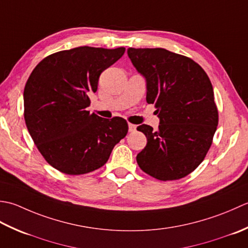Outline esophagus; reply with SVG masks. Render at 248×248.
I'll return each mask as SVG.
<instances>
[{
    "label": "esophagus",
    "instance_id": "1",
    "mask_svg": "<svg viewBox=\"0 0 248 248\" xmlns=\"http://www.w3.org/2000/svg\"><path fill=\"white\" fill-rule=\"evenodd\" d=\"M136 128H137V126H136L135 124H128V130L130 131V133H133V131L136 130Z\"/></svg>",
    "mask_w": 248,
    "mask_h": 248
}]
</instances>
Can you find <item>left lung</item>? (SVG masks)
<instances>
[{"label": "left lung", "instance_id": "8db88e82", "mask_svg": "<svg viewBox=\"0 0 248 248\" xmlns=\"http://www.w3.org/2000/svg\"><path fill=\"white\" fill-rule=\"evenodd\" d=\"M146 82V103L155 104L157 130L142 124L145 148L137 155L141 170L160 181L184 178L204 159L218 124L213 87L193 60L163 48L127 49Z\"/></svg>", "mask_w": 248, "mask_h": 248}]
</instances>
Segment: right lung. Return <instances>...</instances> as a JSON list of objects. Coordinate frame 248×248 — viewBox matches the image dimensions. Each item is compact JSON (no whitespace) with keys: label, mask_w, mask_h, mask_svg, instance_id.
Wrapping results in <instances>:
<instances>
[{"label":"right lung","mask_w":248,"mask_h":248,"mask_svg":"<svg viewBox=\"0 0 248 248\" xmlns=\"http://www.w3.org/2000/svg\"><path fill=\"white\" fill-rule=\"evenodd\" d=\"M124 52V47L64 50L45 58L30 75L23 92L25 124L40 154L61 172L78 175L100 168L127 134L124 119L87 110L100 74Z\"/></svg>","instance_id":"right-lung-1"}]
</instances>
